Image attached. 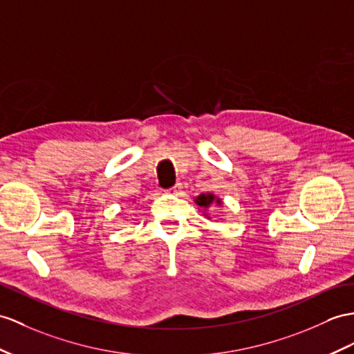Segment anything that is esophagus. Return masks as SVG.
<instances>
[{
  "label": "esophagus",
  "mask_w": 354,
  "mask_h": 354,
  "mask_svg": "<svg viewBox=\"0 0 354 354\" xmlns=\"http://www.w3.org/2000/svg\"><path fill=\"white\" fill-rule=\"evenodd\" d=\"M180 191H182V185L177 183L176 186H172L171 189H168V194H178Z\"/></svg>",
  "instance_id": "1"
}]
</instances>
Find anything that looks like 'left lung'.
Wrapping results in <instances>:
<instances>
[{
    "label": "left lung",
    "mask_w": 354,
    "mask_h": 354,
    "mask_svg": "<svg viewBox=\"0 0 354 354\" xmlns=\"http://www.w3.org/2000/svg\"><path fill=\"white\" fill-rule=\"evenodd\" d=\"M194 201L198 205V210L203 212V216H205L207 219H212L209 214H207L210 210V207H219V209H221V207L223 205L221 198L216 196L214 194H212V192L198 195Z\"/></svg>",
    "instance_id": "obj_1"
}]
</instances>
